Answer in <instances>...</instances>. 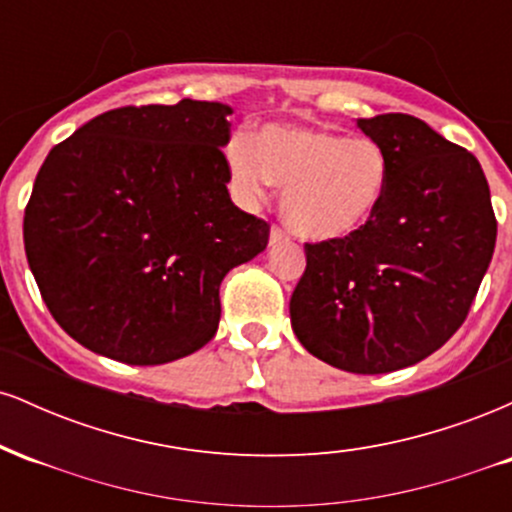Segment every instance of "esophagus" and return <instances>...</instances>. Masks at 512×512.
Instances as JSON below:
<instances>
[{"label":"esophagus","instance_id":"obj_1","mask_svg":"<svg viewBox=\"0 0 512 512\" xmlns=\"http://www.w3.org/2000/svg\"><path fill=\"white\" fill-rule=\"evenodd\" d=\"M286 238H289V236H286V231H284V228H279V226H272V231H269V245L284 243Z\"/></svg>","mask_w":512,"mask_h":512}]
</instances>
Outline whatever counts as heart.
Masks as SVG:
<instances>
[{
  "instance_id": "obj_1",
  "label": "heart",
  "mask_w": 512,
  "mask_h": 512,
  "mask_svg": "<svg viewBox=\"0 0 512 512\" xmlns=\"http://www.w3.org/2000/svg\"><path fill=\"white\" fill-rule=\"evenodd\" d=\"M231 182L245 202L284 185L281 214L298 236L337 240L366 226L383 202L390 161L383 146L315 127L267 125L226 146Z\"/></svg>"
}]
</instances>
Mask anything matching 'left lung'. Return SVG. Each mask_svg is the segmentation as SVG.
I'll return each instance as SVG.
<instances>
[{"mask_svg": "<svg viewBox=\"0 0 512 512\" xmlns=\"http://www.w3.org/2000/svg\"><path fill=\"white\" fill-rule=\"evenodd\" d=\"M383 146L390 182L356 233L305 243L291 327L339 370L392 373L460 330L496 248V216L479 161L404 113L356 120Z\"/></svg>", "mask_w": 512, "mask_h": 512, "instance_id": "8db88e82", "label": "left lung"}]
</instances>
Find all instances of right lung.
I'll list each match as a JSON object with an SVG mask.
<instances>
[{
    "label": "right lung",
    "instance_id": "add662e5",
    "mask_svg": "<svg viewBox=\"0 0 512 512\" xmlns=\"http://www.w3.org/2000/svg\"><path fill=\"white\" fill-rule=\"evenodd\" d=\"M231 105L108 110L38 170L23 245L45 305L93 354L158 366L221 320L219 286L267 248L269 223L231 202Z\"/></svg>",
    "mask_w": 512,
    "mask_h": 512
}]
</instances>
